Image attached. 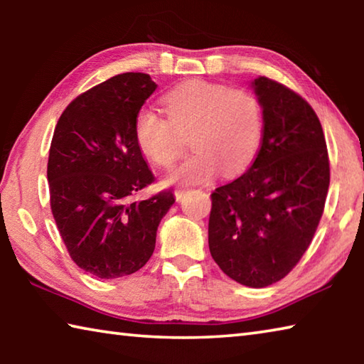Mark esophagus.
<instances>
[{
    "label": "esophagus",
    "instance_id": "esophagus-1",
    "mask_svg": "<svg viewBox=\"0 0 364 364\" xmlns=\"http://www.w3.org/2000/svg\"><path fill=\"white\" fill-rule=\"evenodd\" d=\"M188 193V189H175V197H176V200H180V199H183V196Z\"/></svg>",
    "mask_w": 364,
    "mask_h": 364
}]
</instances>
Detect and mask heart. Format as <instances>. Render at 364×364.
Segmentation results:
<instances>
[{
	"label": "heart",
	"mask_w": 364,
	"mask_h": 364,
	"mask_svg": "<svg viewBox=\"0 0 364 364\" xmlns=\"http://www.w3.org/2000/svg\"><path fill=\"white\" fill-rule=\"evenodd\" d=\"M167 119L143 107L134 119L139 151L159 167L175 164L189 136L196 151L170 175V183H207L221 170L241 173L254 160L262 141V104L245 88L193 80L162 97Z\"/></svg>",
	"instance_id": "obj_1"
}]
</instances>
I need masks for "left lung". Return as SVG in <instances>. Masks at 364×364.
<instances>
[{"label":"left lung","mask_w":364,"mask_h":364,"mask_svg":"<svg viewBox=\"0 0 364 364\" xmlns=\"http://www.w3.org/2000/svg\"><path fill=\"white\" fill-rule=\"evenodd\" d=\"M260 149L249 170L212 193L208 247L239 284L267 287L295 268L324 212L331 170L323 127L304 97L255 78Z\"/></svg>","instance_id":"left-lung-1"}]
</instances>
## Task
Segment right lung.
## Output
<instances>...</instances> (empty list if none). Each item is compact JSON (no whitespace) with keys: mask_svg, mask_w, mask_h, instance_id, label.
<instances>
[{"mask_svg":"<svg viewBox=\"0 0 364 364\" xmlns=\"http://www.w3.org/2000/svg\"><path fill=\"white\" fill-rule=\"evenodd\" d=\"M157 85L127 72L78 95L59 117L48 159L49 204L73 262L101 279L132 274L156 247L157 226L175 204L154 183L134 141V119Z\"/></svg>","mask_w":364,"mask_h":364,"instance_id":"add662e5","label":"right lung"}]
</instances>
